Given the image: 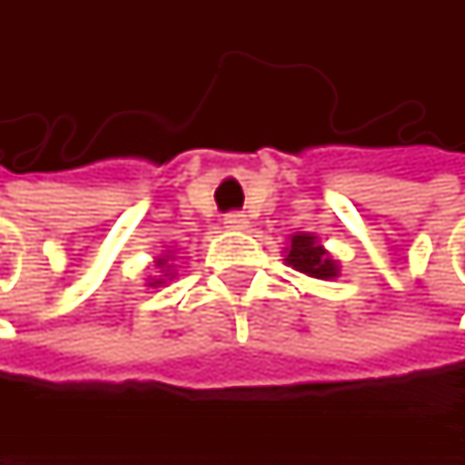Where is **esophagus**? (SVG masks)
<instances>
[{"label":"esophagus","mask_w":465,"mask_h":465,"mask_svg":"<svg viewBox=\"0 0 465 465\" xmlns=\"http://www.w3.org/2000/svg\"><path fill=\"white\" fill-rule=\"evenodd\" d=\"M223 223H226V229H233V232L247 229V218H244L242 213H229V215L223 218Z\"/></svg>","instance_id":"34e87169"}]
</instances>
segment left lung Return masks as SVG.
Returning <instances> with one entry per match:
<instances>
[{"label": "left lung", "instance_id": "left-lung-1", "mask_svg": "<svg viewBox=\"0 0 465 465\" xmlns=\"http://www.w3.org/2000/svg\"><path fill=\"white\" fill-rule=\"evenodd\" d=\"M285 263L315 280L339 277V261L325 250L321 236L310 232H296L291 236V244L285 247Z\"/></svg>", "mask_w": 465, "mask_h": 465}]
</instances>
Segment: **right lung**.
Returning <instances> with one entry per match:
<instances>
[{
    "instance_id": "1",
    "label": "right lung",
    "mask_w": 465,
    "mask_h": 465,
    "mask_svg": "<svg viewBox=\"0 0 465 465\" xmlns=\"http://www.w3.org/2000/svg\"><path fill=\"white\" fill-rule=\"evenodd\" d=\"M169 261H174L169 250H166L163 255H158V258L153 261V263H155V269H158L161 274H158V277H147V288H161V285H163L166 280H174V277H177V272H174V266H172Z\"/></svg>"
}]
</instances>
